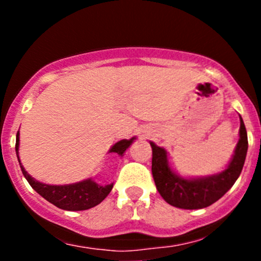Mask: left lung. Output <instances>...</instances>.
<instances>
[{
  "label": "left lung",
  "instance_id": "8db88e82",
  "mask_svg": "<svg viewBox=\"0 0 261 261\" xmlns=\"http://www.w3.org/2000/svg\"><path fill=\"white\" fill-rule=\"evenodd\" d=\"M152 149L151 172L155 186L167 203L183 210H199L211 206L233 186L243 170L247 152V134L240 116V139L230 164L223 172L203 178L184 179L169 167L163 147L150 143Z\"/></svg>",
  "mask_w": 261,
  "mask_h": 261
}]
</instances>
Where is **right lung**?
I'll return each mask as SVG.
<instances>
[{"label":"right lung","instance_id":"right-lung-1","mask_svg":"<svg viewBox=\"0 0 261 261\" xmlns=\"http://www.w3.org/2000/svg\"><path fill=\"white\" fill-rule=\"evenodd\" d=\"M135 138L130 139V140H121L116 143L111 147L110 152H116L117 155L122 156L123 152L126 151L128 146L133 144ZM18 133L16 135V154L18 163H20L21 172H22L23 177L29 181L34 191L38 192L41 197L57 206L58 208L67 210V211H84V210H89L92 207L97 206L101 203L109 193L111 192L114 183L107 184V186H99L96 181L92 179L82 180L78 183L73 184H65V186H50V184H44L34 179L31 175L28 174L25 168L22 167L18 158Z\"/></svg>","mask_w":261,"mask_h":261}]
</instances>
